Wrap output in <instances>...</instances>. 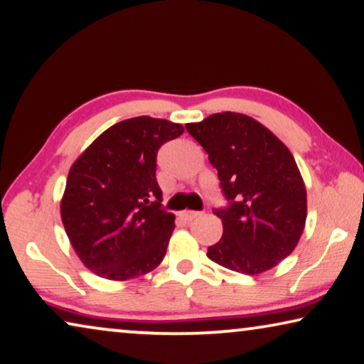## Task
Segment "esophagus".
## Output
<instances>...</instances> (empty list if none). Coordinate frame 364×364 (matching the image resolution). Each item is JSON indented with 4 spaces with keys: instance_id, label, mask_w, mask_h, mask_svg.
<instances>
[{
    "instance_id": "esophagus-1",
    "label": "esophagus",
    "mask_w": 364,
    "mask_h": 364,
    "mask_svg": "<svg viewBox=\"0 0 364 364\" xmlns=\"http://www.w3.org/2000/svg\"><path fill=\"white\" fill-rule=\"evenodd\" d=\"M197 216H200V211L186 210V211H182V213H181V218H182V220H186V221H192V220H195V218H197Z\"/></svg>"
}]
</instances>
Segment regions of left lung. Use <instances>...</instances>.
<instances>
[{
    "label": "left lung",
    "instance_id": "8db88e82",
    "mask_svg": "<svg viewBox=\"0 0 364 364\" xmlns=\"http://www.w3.org/2000/svg\"><path fill=\"white\" fill-rule=\"evenodd\" d=\"M187 132L208 153L228 200L215 215L223 236L208 259L244 275H259L293 252L304 231L306 187L289 149L259 122L221 112Z\"/></svg>",
    "mask_w": 364,
    "mask_h": 364
}]
</instances>
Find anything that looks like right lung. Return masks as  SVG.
Returning <instances> with one entry per match:
<instances>
[{
	"label": "right lung",
	"mask_w": 364,
	"mask_h": 364,
	"mask_svg": "<svg viewBox=\"0 0 364 364\" xmlns=\"http://www.w3.org/2000/svg\"><path fill=\"white\" fill-rule=\"evenodd\" d=\"M182 133L181 124L135 117L107 128L71 166L61 221L96 275L124 282L163 262L176 216L161 208L156 156Z\"/></svg>",
	"instance_id": "add662e5"
}]
</instances>
